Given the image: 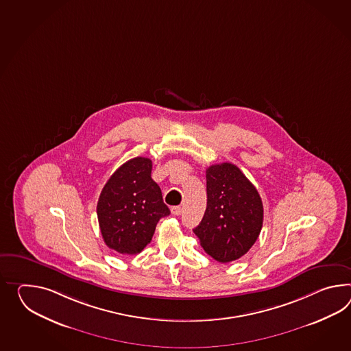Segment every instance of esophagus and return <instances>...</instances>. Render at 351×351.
I'll list each match as a JSON object with an SVG mask.
<instances>
[{
  "instance_id": "obj_1",
  "label": "esophagus",
  "mask_w": 351,
  "mask_h": 351,
  "mask_svg": "<svg viewBox=\"0 0 351 351\" xmlns=\"http://www.w3.org/2000/svg\"><path fill=\"white\" fill-rule=\"evenodd\" d=\"M171 213L173 214V215H180V214L182 213V206H172Z\"/></svg>"
}]
</instances>
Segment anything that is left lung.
<instances>
[{
	"label": "left lung",
	"mask_w": 351,
	"mask_h": 351,
	"mask_svg": "<svg viewBox=\"0 0 351 351\" xmlns=\"http://www.w3.org/2000/svg\"><path fill=\"white\" fill-rule=\"evenodd\" d=\"M206 209L193 231L209 256L231 263L243 256L263 228L264 208L252 182L236 165L206 169Z\"/></svg>",
	"instance_id": "left-lung-1"
}]
</instances>
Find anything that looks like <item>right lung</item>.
Listing matches in <instances>:
<instances>
[{"instance_id":"right-lung-1","label":"right lung","mask_w":351,"mask_h":351,"mask_svg":"<svg viewBox=\"0 0 351 351\" xmlns=\"http://www.w3.org/2000/svg\"><path fill=\"white\" fill-rule=\"evenodd\" d=\"M151 171L149 158H132L112 173L99 197L96 212L104 242L123 255L139 254L158 221L170 214Z\"/></svg>"}]
</instances>
